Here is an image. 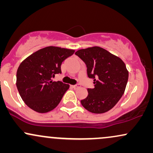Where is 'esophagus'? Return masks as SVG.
<instances>
[{
    "label": "esophagus",
    "mask_w": 153,
    "mask_h": 153,
    "mask_svg": "<svg viewBox=\"0 0 153 153\" xmlns=\"http://www.w3.org/2000/svg\"><path fill=\"white\" fill-rule=\"evenodd\" d=\"M81 86H80V84H76V85H73V88L74 89H78V88H80Z\"/></svg>",
    "instance_id": "1"
}]
</instances>
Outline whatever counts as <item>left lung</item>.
I'll list each match as a JSON object with an SVG mask.
<instances>
[{"mask_svg": "<svg viewBox=\"0 0 153 153\" xmlns=\"http://www.w3.org/2000/svg\"><path fill=\"white\" fill-rule=\"evenodd\" d=\"M75 54L85 63L89 78L94 79V88L80 101L82 106L94 114L111 109L124 94L129 73L119 57L99 47L77 51Z\"/></svg>", "mask_w": 153, "mask_h": 153, "instance_id": "left-lung-1", "label": "left lung"}]
</instances>
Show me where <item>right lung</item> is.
Segmentation results:
<instances>
[{
	"mask_svg": "<svg viewBox=\"0 0 153 153\" xmlns=\"http://www.w3.org/2000/svg\"><path fill=\"white\" fill-rule=\"evenodd\" d=\"M74 52L73 50L47 47L21 63L16 73V86L29 108L39 113H47L57 107L70 85L52 79L62 73V62Z\"/></svg>",
	"mask_w": 153,
	"mask_h": 153,
	"instance_id": "1",
	"label": "right lung"
}]
</instances>
